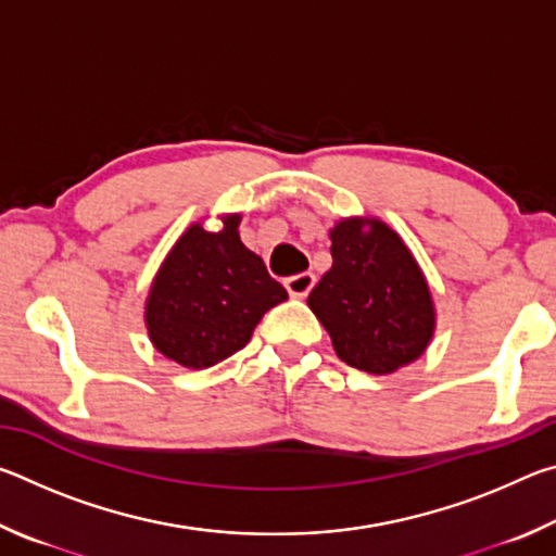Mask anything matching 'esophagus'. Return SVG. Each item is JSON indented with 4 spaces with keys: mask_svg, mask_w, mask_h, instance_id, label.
Masks as SVG:
<instances>
[{
    "mask_svg": "<svg viewBox=\"0 0 556 556\" xmlns=\"http://www.w3.org/2000/svg\"><path fill=\"white\" fill-rule=\"evenodd\" d=\"M314 285H316V277L312 275V271H304V275H296V277H289L287 281H285V287H287V291L294 299H304V296H308V291L314 289Z\"/></svg>",
    "mask_w": 556,
    "mask_h": 556,
    "instance_id": "34e87169",
    "label": "esophagus"
}]
</instances>
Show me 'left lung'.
Wrapping results in <instances>:
<instances>
[{"label":"left lung","mask_w":556,"mask_h":556,"mask_svg":"<svg viewBox=\"0 0 556 556\" xmlns=\"http://www.w3.org/2000/svg\"><path fill=\"white\" fill-rule=\"evenodd\" d=\"M328 238L333 265L306 304L336 355L372 375L419 361L434 338L437 308L407 242L380 218H343Z\"/></svg>","instance_id":"obj_1"}]
</instances>
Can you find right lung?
Here are the masks:
<instances>
[{"instance_id":"add662e5","label":"right lung","mask_w":556,"mask_h":556,"mask_svg":"<svg viewBox=\"0 0 556 556\" xmlns=\"http://www.w3.org/2000/svg\"><path fill=\"white\" fill-rule=\"evenodd\" d=\"M240 213L220 215V230L193 223L168 250L149 287L147 336L159 353L203 370L250 343L252 331L287 289L240 240Z\"/></svg>"}]
</instances>
